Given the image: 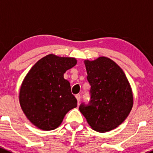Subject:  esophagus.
<instances>
[{"label": "esophagus", "instance_id": "34e87169", "mask_svg": "<svg viewBox=\"0 0 153 153\" xmlns=\"http://www.w3.org/2000/svg\"><path fill=\"white\" fill-rule=\"evenodd\" d=\"M75 98H76L77 101H78V104H79V102H80V101H81V95L78 94V95H75Z\"/></svg>", "mask_w": 153, "mask_h": 153}]
</instances>
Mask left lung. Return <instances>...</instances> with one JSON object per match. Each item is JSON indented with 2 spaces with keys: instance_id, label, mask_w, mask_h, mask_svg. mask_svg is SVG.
I'll return each mask as SVG.
<instances>
[{
  "instance_id": "obj_1",
  "label": "left lung",
  "mask_w": 153,
  "mask_h": 153,
  "mask_svg": "<svg viewBox=\"0 0 153 153\" xmlns=\"http://www.w3.org/2000/svg\"><path fill=\"white\" fill-rule=\"evenodd\" d=\"M91 98L79 110L94 130L106 132L119 126L133 105L129 83L121 68L106 57L84 61Z\"/></svg>"
}]
</instances>
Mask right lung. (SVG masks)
I'll use <instances>...</instances> for the list:
<instances>
[{"mask_svg": "<svg viewBox=\"0 0 153 153\" xmlns=\"http://www.w3.org/2000/svg\"><path fill=\"white\" fill-rule=\"evenodd\" d=\"M76 64L74 58L50 54L39 60L26 75L20 89V104L27 118L39 129H56L66 114L77 106L70 84L64 78L66 71Z\"/></svg>", "mask_w": 153, "mask_h": 153, "instance_id": "1", "label": "right lung"}]
</instances>
